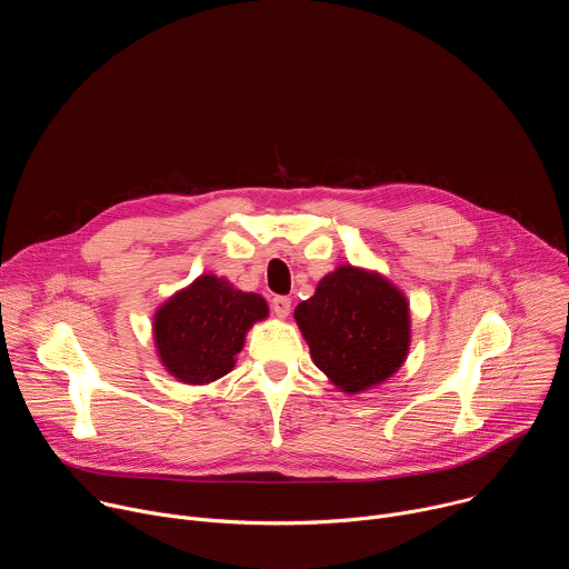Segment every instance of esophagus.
<instances>
[{
  "label": "esophagus",
  "instance_id": "1",
  "mask_svg": "<svg viewBox=\"0 0 569 569\" xmlns=\"http://www.w3.org/2000/svg\"><path fill=\"white\" fill-rule=\"evenodd\" d=\"M290 306H292L290 297H274V299H272V310H274V315L281 317V319H286V317L290 315Z\"/></svg>",
  "mask_w": 569,
  "mask_h": 569
}]
</instances>
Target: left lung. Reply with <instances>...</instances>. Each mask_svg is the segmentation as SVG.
<instances>
[{
    "label": "left lung",
    "instance_id": "obj_1",
    "mask_svg": "<svg viewBox=\"0 0 569 569\" xmlns=\"http://www.w3.org/2000/svg\"><path fill=\"white\" fill-rule=\"evenodd\" d=\"M312 362L338 389L360 393L391 378L410 351V306L376 272L342 266L295 308Z\"/></svg>",
    "mask_w": 569,
    "mask_h": 569
}]
</instances>
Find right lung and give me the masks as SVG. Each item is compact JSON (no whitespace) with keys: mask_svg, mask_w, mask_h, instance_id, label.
Returning a JSON list of instances; mask_svg holds the SVG:
<instances>
[{"mask_svg":"<svg viewBox=\"0 0 569 569\" xmlns=\"http://www.w3.org/2000/svg\"><path fill=\"white\" fill-rule=\"evenodd\" d=\"M266 317L268 303L261 295L236 290L222 277L202 274L154 312L159 360L180 382H213L233 369L246 333Z\"/></svg>","mask_w":569,"mask_h":569,"instance_id":"right-lung-1","label":"right lung"}]
</instances>
